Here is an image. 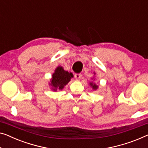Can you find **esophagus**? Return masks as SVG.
I'll list each match as a JSON object with an SVG mask.
<instances>
[{
	"instance_id": "esophagus-1",
	"label": "esophagus",
	"mask_w": 148,
	"mask_h": 148,
	"mask_svg": "<svg viewBox=\"0 0 148 148\" xmlns=\"http://www.w3.org/2000/svg\"><path fill=\"white\" fill-rule=\"evenodd\" d=\"M82 77V74H75L74 75V78L75 80H76V81H79L80 80Z\"/></svg>"
}]
</instances>
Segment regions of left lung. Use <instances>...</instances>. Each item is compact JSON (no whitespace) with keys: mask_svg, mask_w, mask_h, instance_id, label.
Here are the masks:
<instances>
[{"mask_svg":"<svg viewBox=\"0 0 148 148\" xmlns=\"http://www.w3.org/2000/svg\"><path fill=\"white\" fill-rule=\"evenodd\" d=\"M94 74H96L95 72H94ZM89 84H90V86L92 87V89H93L94 90H96L98 89V85H96V83L93 82H90L89 83Z\"/></svg>","mask_w":148,"mask_h":148,"instance_id":"obj_1","label":"left lung"}]
</instances>
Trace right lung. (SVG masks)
Returning a JSON list of instances; mask_svg holds the SVG:
<instances>
[{"label":"right lung","mask_w":148,"mask_h":148,"mask_svg":"<svg viewBox=\"0 0 148 148\" xmlns=\"http://www.w3.org/2000/svg\"><path fill=\"white\" fill-rule=\"evenodd\" d=\"M73 77L72 73L66 71L62 66H58L52 75L49 86H51L52 90L54 92H56L58 90H62Z\"/></svg>","instance_id":"1"}]
</instances>
